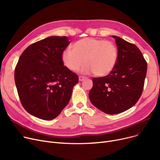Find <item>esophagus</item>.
I'll use <instances>...</instances> for the list:
<instances>
[{"mask_svg": "<svg viewBox=\"0 0 160 160\" xmlns=\"http://www.w3.org/2000/svg\"><path fill=\"white\" fill-rule=\"evenodd\" d=\"M86 78H87V77H83V76H79V81H83Z\"/></svg>", "mask_w": 160, "mask_h": 160, "instance_id": "obj_1", "label": "esophagus"}]
</instances>
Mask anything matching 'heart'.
<instances>
[{
	"mask_svg": "<svg viewBox=\"0 0 160 160\" xmlns=\"http://www.w3.org/2000/svg\"><path fill=\"white\" fill-rule=\"evenodd\" d=\"M73 50L66 49L62 52V59L67 69L72 71L82 69L84 74L93 72L98 77L110 73L117 60V48L112 41L86 38L74 43Z\"/></svg>",
	"mask_w": 160,
	"mask_h": 160,
	"instance_id": "obj_1",
	"label": "heart"
}]
</instances>
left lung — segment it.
Here are the masks:
<instances>
[{
    "label": "left lung",
    "mask_w": 160,
    "mask_h": 160,
    "mask_svg": "<svg viewBox=\"0 0 160 160\" xmlns=\"http://www.w3.org/2000/svg\"><path fill=\"white\" fill-rule=\"evenodd\" d=\"M115 39L118 53L112 71L106 77L93 78L90 101L110 115L122 113L135 105L141 96L147 63L138 47L123 39Z\"/></svg>",
    "instance_id": "left-lung-1"
}]
</instances>
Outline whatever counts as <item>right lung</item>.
Returning <instances> with one entry per match:
<instances>
[{"label":"right lung","instance_id":"add662e5","mask_svg":"<svg viewBox=\"0 0 160 160\" xmlns=\"http://www.w3.org/2000/svg\"><path fill=\"white\" fill-rule=\"evenodd\" d=\"M71 43L66 36H51L28 46L15 69L21 104L39 119L52 120L69 103L78 76L63 65L62 52Z\"/></svg>","mask_w":160,"mask_h":160}]
</instances>
